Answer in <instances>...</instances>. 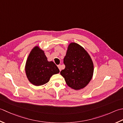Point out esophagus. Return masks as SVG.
Here are the masks:
<instances>
[{"instance_id":"esophagus-1","label":"esophagus","mask_w":123,"mask_h":123,"mask_svg":"<svg viewBox=\"0 0 123 123\" xmlns=\"http://www.w3.org/2000/svg\"><path fill=\"white\" fill-rule=\"evenodd\" d=\"M57 66H58V68H59V71H61V65H58Z\"/></svg>"}]
</instances>
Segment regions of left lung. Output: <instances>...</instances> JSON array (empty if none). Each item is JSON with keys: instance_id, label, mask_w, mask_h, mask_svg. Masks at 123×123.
Segmentation results:
<instances>
[{"instance_id": "left-lung-1", "label": "left lung", "mask_w": 123, "mask_h": 123, "mask_svg": "<svg viewBox=\"0 0 123 123\" xmlns=\"http://www.w3.org/2000/svg\"><path fill=\"white\" fill-rule=\"evenodd\" d=\"M64 63L65 68L61 72V74L67 86L78 90L89 84L93 76V63L84 48L75 42L70 43Z\"/></svg>"}]
</instances>
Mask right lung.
<instances>
[{"instance_id": "1", "label": "right lung", "mask_w": 123, "mask_h": 123, "mask_svg": "<svg viewBox=\"0 0 123 123\" xmlns=\"http://www.w3.org/2000/svg\"><path fill=\"white\" fill-rule=\"evenodd\" d=\"M25 70L29 81L36 86L47 83L53 75L59 73L57 66L53 62L48 61L44 51L38 46L30 52Z\"/></svg>"}]
</instances>
